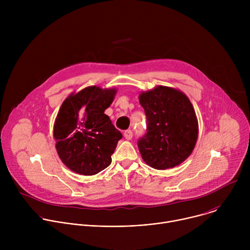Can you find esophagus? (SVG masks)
<instances>
[{
    "instance_id": "obj_1",
    "label": "esophagus",
    "mask_w": 250,
    "mask_h": 250,
    "mask_svg": "<svg viewBox=\"0 0 250 250\" xmlns=\"http://www.w3.org/2000/svg\"><path fill=\"white\" fill-rule=\"evenodd\" d=\"M124 136H125V139H127V140L131 139V138H132V130H130V129L125 130V133H124Z\"/></svg>"
}]
</instances>
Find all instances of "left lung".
I'll return each instance as SVG.
<instances>
[{
    "instance_id": "obj_1",
    "label": "left lung",
    "mask_w": 250,
    "mask_h": 250,
    "mask_svg": "<svg viewBox=\"0 0 250 250\" xmlns=\"http://www.w3.org/2000/svg\"><path fill=\"white\" fill-rule=\"evenodd\" d=\"M146 116V132L137 146L150 167L163 170L182 163L198 138V120L188 97L176 89L158 86L139 95Z\"/></svg>"
}]
</instances>
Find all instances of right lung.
<instances>
[{
  "instance_id": "add662e5",
  "label": "right lung",
  "mask_w": 250,
  "mask_h": 250,
  "mask_svg": "<svg viewBox=\"0 0 250 250\" xmlns=\"http://www.w3.org/2000/svg\"><path fill=\"white\" fill-rule=\"evenodd\" d=\"M116 89L91 86L70 95L62 104L54 124L56 150L62 162L82 175H95L112 162L123 134L104 114Z\"/></svg>"
}]
</instances>
